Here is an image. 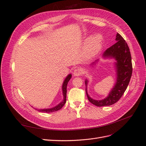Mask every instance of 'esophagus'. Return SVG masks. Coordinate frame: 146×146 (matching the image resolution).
Returning a JSON list of instances; mask_svg holds the SVG:
<instances>
[{"mask_svg":"<svg viewBox=\"0 0 146 146\" xmlns=\"http://www.w3.org/2000/svg\"><path fill=\"white\" fill-rule=\"evenodd\" d=\"M73 74L74 76L76 77H78V76H80V75L82 74V70L80 69H76L74 70V72Z\"/></svg>","mask_w":146,"mask_h":146,"instance_id":"1","label":"esophagus"}]
</instances>
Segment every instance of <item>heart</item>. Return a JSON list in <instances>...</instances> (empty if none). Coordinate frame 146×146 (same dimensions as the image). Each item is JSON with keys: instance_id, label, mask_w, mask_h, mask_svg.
Instances as JSON below:
<instances>
[{"instance_id": "b5f03b06", "label": "heart", "mask_w": 146, "mask_h": 146, "mask_svg": "<svg viewBox=\"0 0 146 146\" xmlns=\"http://www.w3.org/2000/svg\"><path fill=\"white\" fill-rule=\"evenodd\" d=\"M102 47V38L99 34H94L87 39L83 50L85 58L90 60L98 55Z\"/></svg>"}]
</instances>
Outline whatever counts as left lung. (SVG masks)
<instances>
[{"label": "left lung", "instance_id": "obj_1", "mask_svg": "<svg viewBox=\"0 0 146 146\" xmlns=\"http://www.w3.org/2000/svg\"><path fill=\"white\" fill-rule=\"evenodd\" d=\"M116 41L117 42L107 48L102 55V58L104 59L113 58L116 61L114 64L116 75V83L110 91L108 96L102 100H96L91 98L88 95L87 91L88 80L86 79L85 81L88 99L91 104L97 107L110 106L116 103L124 93L131 77L132 63L129 47L125 41L119 33L116 34ZM98 61L99 60L92 63L91 66L96 65Z\"/></svg>", "mask_w": 146, "mask_h": 146}]
</instances>
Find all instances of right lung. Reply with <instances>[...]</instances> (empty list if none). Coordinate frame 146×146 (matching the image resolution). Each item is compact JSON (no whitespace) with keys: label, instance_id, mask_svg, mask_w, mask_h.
Segmentation results:
<instances>
[{"label":"right lung","instance_id":"obj_1","mask_svg":"<svg viewBox=\"0 0 146 146\" xmlns=\"http://www.w3.org/2000/svg\"><path fill=\"white\" fill-rule=\"evenodd\" d=\"M72 77V75L71 74H69L68 76L66 77V78L64 79V80L63 82V83L62 85V92H63V100L62 102L58 104L57 105H56L55 107H54L50 108H44V109H36L37 111H39V112H42V113H52L54 111H56L58 110H60L61 108H62L64 105L65 104L66 102V92H67V85L68 83L69 82V81L70 80V79Z\"/></svg>","mask_w":146,"mask_h":146}]
</instances>
